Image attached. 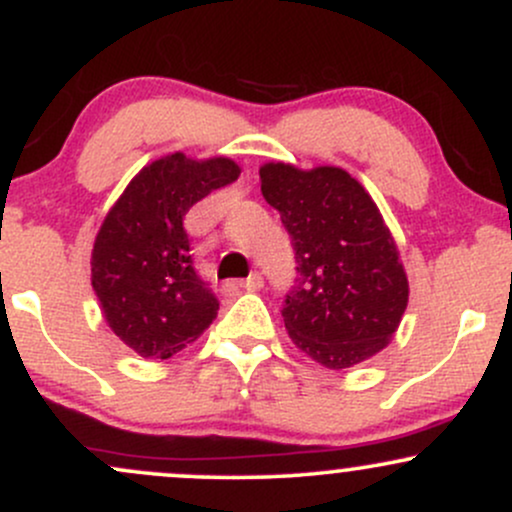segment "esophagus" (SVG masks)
Returning <instances> with one entry per match:
<instances>
[{
	"instance_id": "obj_1",
	"label": "esophagus",
	"mask_w": 512,
	"mask_h": 512,
	"mask_svg": "<svg viewBox=\"0 0 512 512\" xmlns=\"http://www.w3.org/2000/svg\"><path fill=\"white\" fill-rule=\"evenodd\" d=\"M262 286H264V279H262V274H260V272L250 274L248 279L240 281V289H245V291H260Z\"/></svg>"
}]
</instances>
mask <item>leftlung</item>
Returning a JSON list of instances; mask_svg holds the SVG:
<instances>
[{"label":"left lung","instance_id":"8db88e82","mask_svg":"<svg viewBox=\"0 0 512 512\" xmlns=\"http://www.w3.org/2000/svg\"><path fill=\"white\" fill-rule=\"evenodd\" d=\"M262 195L296 252L284 301L291 342L330 370L383 351L409 303V281L378 204L344 168L264 163Z\"/></svg>","mask_w":512,"mask_h":512}]
</instances>
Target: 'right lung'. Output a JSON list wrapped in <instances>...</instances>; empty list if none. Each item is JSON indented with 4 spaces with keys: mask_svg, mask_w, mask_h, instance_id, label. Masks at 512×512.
I'll list each match as a JSON object with an SVG mask.
<instances>
[{
    "mask_svg": "<svg viewBox=\"0 0 512 512\" xmlns=\"http://www.w3.org/2000/svg\"><path fill=\"white\" fill-rule=\"evenodd\" d=\"M238 175V163L226 156L197 161L175 151L139 170L103 219L91 286L110 330L142 358L178 354L219 313V301L192 267L182 219Z\"/></svg>",
    "mask_w": 512,
    "mask_h": 512,
    "instance_id": "obj_1",
    "label": "right lung"
}]
</instances>
